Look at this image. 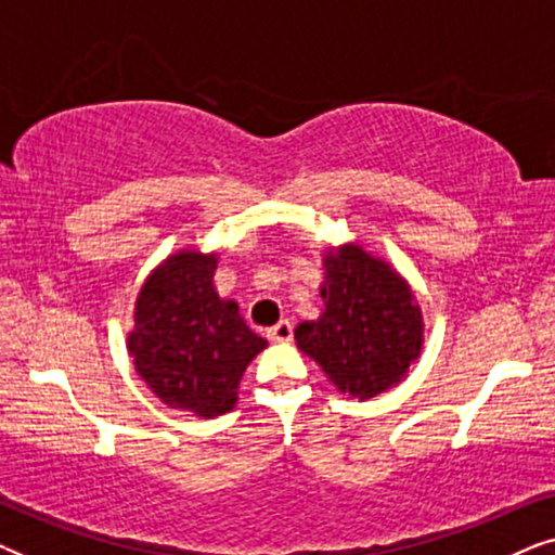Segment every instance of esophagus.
<instances>
[{
  "label": "esophagus",
  "mask_w": 555,
  "mask_h": 555,
  "mask_svg": "<svg viewBox=\"0 0 555 555\" xmlns=\"http://www.w3.org/2000/svg\"><path fill=\"white\" fill-rule=\"evenodd\" d=\"M268 338L275 340V344H287L293 338V323L291 321H280L278 325H272L268 331Z\"/></svg>",
  "instance_id": "esophagus-1"
}]
</instances>
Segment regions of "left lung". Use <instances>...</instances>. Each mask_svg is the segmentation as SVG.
<instances>
[{
	"label": "left lung",
	"instance_id": "1",
	"mask_svg": "<svg viewBox=\"0 0 555 555\" xmlns=\"http://www.w3.org/2000/svg\"><path fill=\"white\" fill-rule=\"evenodd\" d=\"M323 310L295 344L346 397L374 399L409 376L424 346V315L409 280L359 242L323 249Z\"/></svg>",
	"mask_w": 555,
	"mask_h": 555
}]
</instances>
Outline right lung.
<instances>
[{
  "label": "right lung",
  "instance_id": "obj_1",
  "mask_svg": "<svg viewBox=\"0 0 555 555\" xmlns=\"http://www.w3.org/2000/svg\"><path fill=\"white\" fill-rule=\"evenodd\" d=\"M219 253L181 247L143 280L126 348L166 406L215 420L237 404L249 361L268 340L249 331L240 306L219 298Z\"/></svg>",
  "mask_w": 555,
  "mask_h": 555
}]
</instances>
